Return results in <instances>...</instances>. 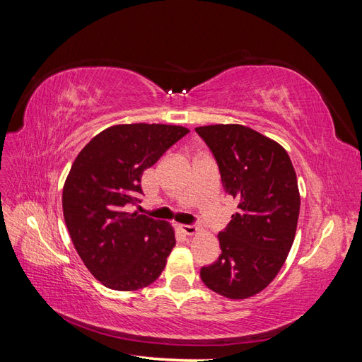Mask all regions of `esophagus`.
<instances>
[{
    "label": "esophagus",
    "mask_w": 362,
    "mask_h": 362,
    "mask_svg": "<svg viewBox=\"0 0 362 362\" xmlns=\"http://www.w3.org/2000/svg\"><path fill=\"white\" fill-rule=\"evenodd\" d=\"M180 229L182 231V234H185V235H193V234L198 233V226H196V225H181Z\"/></svg>",
    "instance_id": "obj_1"
}]
</instances>
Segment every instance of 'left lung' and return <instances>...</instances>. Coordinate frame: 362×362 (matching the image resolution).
Listing matches in <instances>:
<instances>
[{"label": "left lung", "mask_w": 362, "mask_h": 362, "mask_svg": "<svg viewBox=\"0 0 362 362\" xmlns=\"http://www.w3.org/2000/svg\"><path fill=\"white\" fill-rule=\"evenodd\" d=\"M217 161L237 213L217 238L222 254L201 269L205 286L228 299H247L275 279L298 228L300 196L291 160L275 140L252 128H194Z\"/></svg>", "instance_id": "1"}]
</instances>
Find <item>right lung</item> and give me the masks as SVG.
Here are the masks:
<instances>
[{"label": "right lung", "instance_id": "1", "mask_svg": "<svg viewBox=\"0 0 362 362\" xmlns=\"http://www.w3.org/2000/svg\"><path fill=\"white\" fill-rule=\"evenodd\" d=\"M187 133L178 125H115L76 156L64 181L63 216L84 266L105 287L140 290L166 266L173 228L125 206L140 202L144 170Z\"/></svg>", "mask_w": 362, "mask_h": 362}]
</instances>
